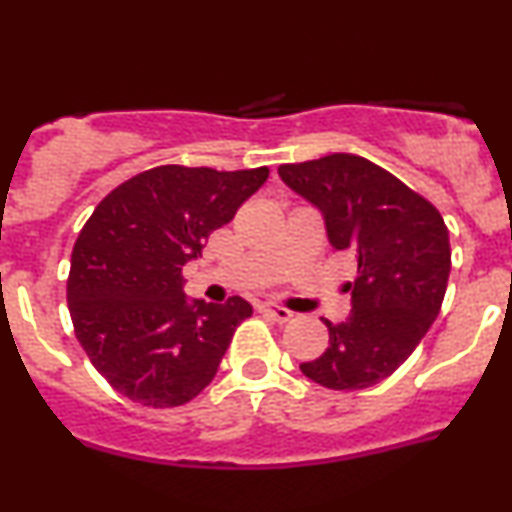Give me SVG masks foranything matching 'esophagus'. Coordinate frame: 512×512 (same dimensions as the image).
I'll use <instances>...</instances> for the list:
<instances>
[{
  "label": "esophagus",
  "instance_id": "esophagus-1",
  "mask_svg": "<svg viewBox=\"0 0 512 512\" xmlns=\"http://www.w3.org/2000/svg\"><path fill=\"white\" fill-rule=\"evenodd\" d=\"M257 310H260V313L264 315V317H269V320H274V322H279V325H284V322H289V320H293V313L289 308H284V305H274V303H262V305H257Z\"/></svg>",
  "mask_w": 512,
  "mask_h": 512
}]
</instances>
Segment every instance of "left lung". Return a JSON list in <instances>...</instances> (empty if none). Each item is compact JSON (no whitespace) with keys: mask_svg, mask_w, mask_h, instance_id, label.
Wrapping results in <instances>:
<instances>
[{"mask_svg":"<svg viewBox=\"0 0 512 512\" xmlns=\"http://www.w3.org/2000/svg\"><path fill=\"white\" fill-rule=\"evenodd\" d=\"M279 175L325 216L334 250L354 252L351 315L325 320L330 346L301 363L330 390H363L392 375L426 337L450 276V236L440 211L402 180L354 154L284 163Z\"/></svg>","mask_w":512,"mask_h":512,"instance_id":"left-lung-1","label":"left lung"}]
</instances>
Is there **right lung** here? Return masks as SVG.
Returning a JSON list of instances; mask_svg holds the SVG:
<instances>
[{"label": "right lung", "instance_id": "1", "mask_svg": "<svg viewBox=\"0 0 512 512\" xmlns=\"http://www.w3.org/2000/svg\"><path fill=\"white\" fill-rule=\"evenodd\" d=\"M267 178V166H158L93 209L72 250L67 303L76 339L120 395L168 409L214 380L252 305L187 303L182 267Z\"/></svg>", "mask_w": 512, "mask_h": 512}]
</instances>
